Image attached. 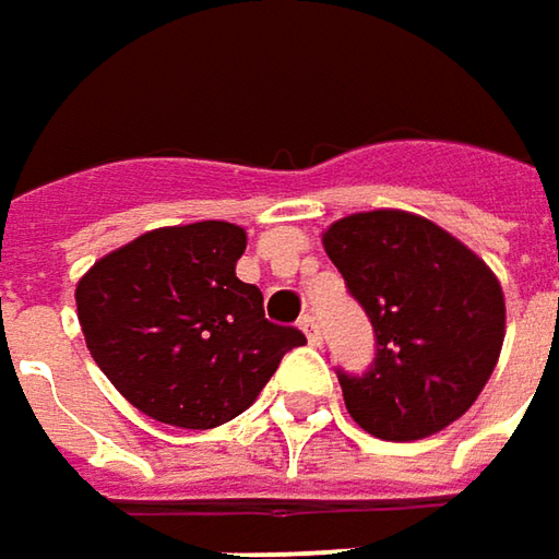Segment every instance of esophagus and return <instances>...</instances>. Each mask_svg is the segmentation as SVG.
<instances>
[{
  "label": "esophagus",
  "instance_id": "34e87169",
  "mask_svg": "<svg viewBox=\"0 0 559 559\" xmlns=\"http://www.w3.org/2000/svg\"><path fill=\"white\" fill-rule=\"evenodd\" d=\"M301 332H305L307 341H310L313 347H317V344H323V332H320V323H317V317H310V313H307L305 320H301Z\"/></svg>",
  "mask_w": 559,
  "mask_h": 559
}]
</instances>
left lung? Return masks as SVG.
I'll use <instances>...</instances> for the list:
<instances>
[{
    "label": "left lung",
    "mask_w": 559,
    "mask_h": 559,
    "mask_svg": "<svg viewBox=\"0 0 559 559\" xmlns=\"http://www.w3.org/2000/svg\"><path fill=\"white\" fill-rule=\"evenodd\" d=\"M325 254L376 329L362 376L338 369L344 406L378 440H425L474 406L504 341L496 273L433 221L359 212L323 234Z\"/></svg>",
    "instance_id": "8db88e82"
}]
</instances>
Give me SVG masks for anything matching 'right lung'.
Instances as JSON below:
<instances>
[{
    "mask_svg": "<svg viewBox=\"0 0 559 559\" xmlns=\"http://www.w3.org/2000/svg\"><path fill=\"white\" fill-rule=\"evenodd\" d=\"M246 230L227 221L159 227L79 280V325L100 372L134 409L187 430L218 428L258 400L305 335L264 320L236 276Z\"/></svg>",
    "mask_w": 559,
    "mask_h": 559,
    "instance_id": "1",
    "label": "right lung"
}]
</instances>
